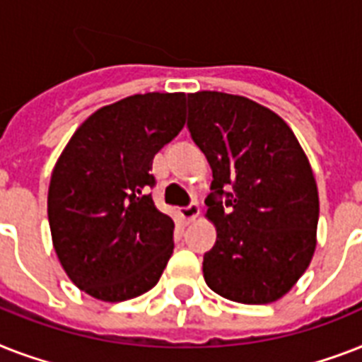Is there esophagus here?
Instances as JSON below:
<instances>
[{
	"label": "esophagus",
	"instance_id": "34e87169",
	"mask_svg": "<svg viewBox=\"0 0 362 362\" xmlns=\"http://www.w3.org/2000/svg\"><path fill=\"white\" fill-rule=\"evenodd\" d=\"M199 214H201V209H199V204H189V206H186V209L180 210L182 220L186 221V223H192V221L197 220Z\"/></svg>",
	"mask_w": 362,
	"mask_h": 362
}]
</instances>
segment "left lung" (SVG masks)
Masks as SVG:
<instances>
[{
	"instance_id": "left-lung-1",
	"label": "left lung",
	"mask_w": 362,
	"mask_h": 362,
	"mask_svg": "<svg viewBox=\"0 0 362 362\" xmlns=\"http://www.w3.org/2000/svg\"><path fill=\"white\" fill-rule=\"evenodd\" d=\"M187 129L214 178L204 201L216 227L204 281L235 303H274L308 269L317 244L320 195L308 158L291 127L252 99L187 93Z\"/></svg>"
}]
</instances>
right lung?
Returning <instances> with one entry per match:
<instances>
[{
	"mask_svg": "<svg viewBox=\"0 0 362 362\" xmlns=\"http://www.w3.org/2000/svg\"><path fill=\"white\" fill-rule=\"evenodd\" d=\"M186 93H136L101 107L64 148L48 223L65 274L105 303L150 291L173 255L175 221L148 189L153 156L182 131Z\"/></svg>",
	"mask_w": 362,
	"mask_h": 362,
	"instance_id": "1",
	"label": "right lung"
}]
</instances>
